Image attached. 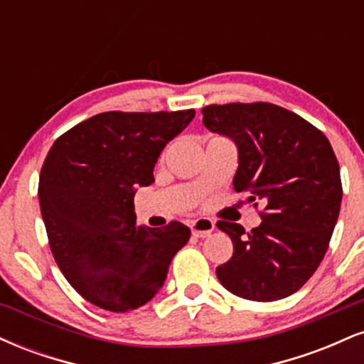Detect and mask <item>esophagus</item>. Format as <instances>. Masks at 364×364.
Returning a JSON list of instances; mask_svg holds the SVG:
<instances>
[{
    "instance_id": "1",
    "label": "esophagus",
    "mask_w": 364,
    "mask_h": 364,
    "mask_svg": "<svg viewBox=\"0 0 364 364\" xmlns=\"http://www.w3.org/2000/svg\"><path fill=\"white\" fill-rule=\"evenodd\" d=\"M190 228H191V235H193L195 237H205V236L210 235L212 231H214L215 224H214V220H212V219H207V217H200V219L191 220Z\"/></svg>"
}]
</instances>
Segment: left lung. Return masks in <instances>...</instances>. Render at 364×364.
I'll return each mask as SVG.
<instances>
[{
    "label": "left lung",
    "mask_w": 364,
    "mask_h": 364,
    "mask_svg": "<svg viewBox=\"0 0 364 364\" xmlns=\"http://www.w3.org/2000/svg\"><path fill=\"white\" fill-rule=\"evenodd\" d=\"M203 124L237 147L236 191L263 205L262 224L219 220L235 253L217 267L220 284L252 301H277L301 289L327 253L341 210L339 162L327 136L270 102L205 106Z\"/></svg>",
    "instance_id": "left-lung-1"
}]
</instances>
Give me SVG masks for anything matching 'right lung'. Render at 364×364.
I'll use <instances>...</instances> for the list:
<instances>
[{
  "instance_id": "right-lung-1",
  "label": "right lung",
  "mask_w": 364,
  "mask_h": 364,
  "mask_svg": "<svg viewBox=\"0 0 364 364\" xmlns=\"http://www.w3.org/2000/svg\"><path fill=\"white\" fill-rule=\"evenodd\" d=\"M193 118L195 109L101 112L63 133L46 156L39 203L53 257L73 289L102 310L149 303L190 240L178 220L136 225L133 196L154 183L162 149Z\"/></svg>"
}]
</instances>
